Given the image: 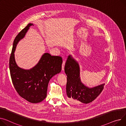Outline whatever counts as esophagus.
<instances>
[{
    "instance_id": "1",
    "label": "esophagus",
    "mask_w": 126,
    "mask_h": 126,
    "mask_svg": "<svg viewBox=\"0 0 126 126\" xmlns=\"http://www.w3.org/2000/svg\"><path fill=\"white\" fill-rule=\"evenodd\" d=\"M65 60H63V63H62V70H64V66H65Z\"/></svg>"
}]
</instances>
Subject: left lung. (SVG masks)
I'll use <instances>...</instances> for the list:
<instances>
[{"label":"left lung","instance_id":"1","mask_svg":"<svg viewBox=\"0 0 126 126\" xmlns=\"http://www.w3.org/2000/svg\"><path fill=\"white\" fill-rule=\"evenodd\" d=\"M64 70L67 77L66 83L67 99L71 104L90 103L94 101L104 89V83L92 88L83 84L80 79L79 65L71 55L68 57Z\"/></svg>","mask_w":126,"mask_h":126}]
</instances>
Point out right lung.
Segmentation results:
<instances>
[{"instance_id": "add662e5", "label": "right lung", "mask_w": 126, "mask_h": 126, "mask_svg": "<svg viewBox=\"0 0 126 126\" xmlns=\"http://www.w3.org/2000/svg\"><path fill=\"white\" fill-rule=\"evenodd\" d=\"M31 26L33 24H28L16 37L10 58L9 67L12 80L18 94L29 102L37 103L46 98L49 80L61 72L62 58L47 53L42 56L36 65L29 70L18 66L15 60L16 47Z\"/></svg>"}]
</instances>
